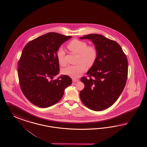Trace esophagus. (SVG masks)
<instances>
[{
	"label": "esophagus",
	"mask_w": 147,
	"mask_h": 147,
	"mask_svg": "<svg viewBox=\"0 0 147 147\" xmlns=\"http://www.w3.org/2000/svg\"><path fill=\"white\" fill-rule=\"evenodd\" d=\"M79 81V80H76V79H73L72 80V82H74V83H76V82H78Z\"/></svg>",
	"instance_id": "esophagus-1"
}]
</instances>
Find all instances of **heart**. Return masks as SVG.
<instances>
[{
  "mask_svg": "<svg viewBox=\"0 0 147 147\" xmlns=\"http://www.w3.org/2000/svg\"><path fill=\"white\" fill-rule=\"evenodd\" d=\"M67 47L72 52L78 54L79 63L75 65H70L63 69V74L73 78H77L86 70L87 66H91L94 64L97 57V51L93 46H87V43L78 39H74L67 44ZM65 53L62 49L57 51V56L60 65H65L66 62L64 59Z\"/></svg>",
  "mask_w": 147,
  "mask_h": 147,
  "instance_id": "heart-1",
  "label": "heart"
}]
</instances>
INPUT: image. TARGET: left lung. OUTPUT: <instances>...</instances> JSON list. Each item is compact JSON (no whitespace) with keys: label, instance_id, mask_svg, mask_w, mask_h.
Masks as SVG:
<instances>
[{"label":"left lung","instance_id":"left-lung-1","mask_svg":"<svg viewBox=\"0 0 147 147\" xmlns=\"http://www.w3.org/2000/svg\"><path fill=\"white\" fill-rule=\"evenodd\" d=\"M80 39L91 40L97 51L96 62L86 73L89 78H81L84 88L80 98L89 109L102 111L114 104L123 91L128 77L127 58L118 43L101 34Z\"/></svg>","mask_w":147,"mask_h":147}]
</instances>
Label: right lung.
I'll list each match as a JSON object with an SVG mask.
<instances>
[{"mask_svg":"<svg viewBox=\"0 0 147 147\" xmlns=\"http://www.w3.org/2000/svg\"><path fill=\"white\" fill-rule=\"evenodd\" d=\"M71 37L49 32L29 42L23 50L18 67L20 86L26 98L39 108L56 104L72 84L66 75L53 80L59 71L57 51Z\"/></svg>","mask_w":147,"mask_h":147,"instance_id":"right-lung-1","label":"right lung"}]
</instances>
